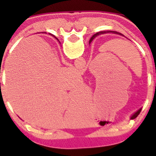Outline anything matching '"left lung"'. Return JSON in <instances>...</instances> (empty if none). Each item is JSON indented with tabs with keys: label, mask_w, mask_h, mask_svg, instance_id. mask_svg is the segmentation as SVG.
<instances>
[{
	"label": "left lung",
	"mask_w": 156,
	"mask_h": 156,
	"mask_svg": "<svg viewBox=\"0 0 156 156\" xmlns=\"http://www.w3.org/2000/svg\"><path fill=\"white\" fill-rule=\"evenodd\" d=\"M108 32H112V33H115V34H121V33H119V32H117V31H100V32H97V34H94V35L92 36V40L94 38V37H97V35H100V34H104V33H108ZM122 35H123V34H122ZM140 111H141V109H140V110H138L137 112H136V113H135L134 115H133V116H132V119H134V118H136V116L140 114Z\"/></svg>",
	"instance_id": "1"
}]
</instances>
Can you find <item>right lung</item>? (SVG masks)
I'll list each match as a JSON object with an SVG mask.
<instances>
[{"label":"right lung","mask_w":156,"mask_h":156,"mask_svg":"<svg viewBox=\"0 0 156 156\" xmlns=\"http://www.w3.org/2000/svg\"><path fill=\"white\" fill-rule=\"evenodd\" d=\"M56 39H57V38H56ZM90 41H92V37H91V38H90Z\"/></svg>","instance_id":"add662e5"}]
</instances>
